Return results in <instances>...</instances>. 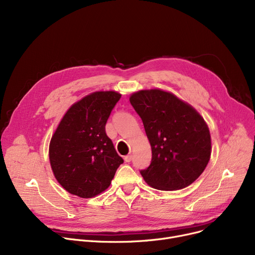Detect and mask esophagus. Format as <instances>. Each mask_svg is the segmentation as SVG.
Here are the masks:
<instances>
[{
	"instance_id": "34e87169",
	"label": "esophagus",
	"mask_w": 255,
	"mask_h": 255,
	"mask_svg": "<svg viewBox=\"0 0 255 255\" xmlns=\"http://www.w3.org/2000/svg\"><path fill=\"white\" fill-rule=\"evenodd\" d=\"M131 159H132V155H131V154H129V155H127V156H125V157H124L125 162H130V161H131Z\"/></svg>"
}]
</instances>
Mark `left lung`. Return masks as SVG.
Returning <instances> with one entry per match:
<instances>
[{
  "label": "left lung",
  "instance_id": "left-lung-1",
  "mask_svg": "<svg viewBox=\"0 0 255 255\" xmlns=\"http://www.w3.org/2000/svg\"><path fill=\"white\" fill-rule=\"evenodd\" d=\"M130 103L140 117L152 148V161L140 170L158 190H179L192 184L211 157L205 120L191 105L162 90L133 93Z\"/></svg>",
  "mask_w": 255,
  "mask_h": 255
}]
</instances>
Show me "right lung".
<instances>
[{
  "instance_id": "right-lung-1",
  "label": "right lung",
  "mask_w": 255,
  "mask_h": 255,
  "mask_svg": "<svg viewBox=\"0 0 255 255\" xmlns=\"http://www.w3.org/2000/svg\"><path fill=\"white\" fill-rule=\"evenodd\" d=\"M121 94L92 93L67 111L49 143V161L65 190L83 198L109 188L124 162L106 135L105 124Z\"/></svg>"
}]
</instances>
